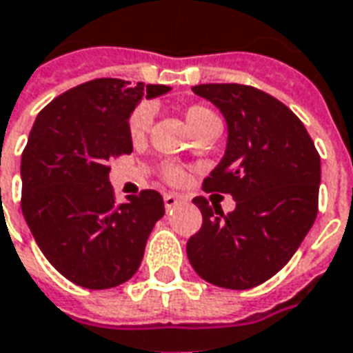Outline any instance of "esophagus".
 <instances>
[{"label":"esophagus","instance_id":"1","mask_svg":"<svg viewBox=\"0 0 353 353\" xmlns=\"http://www.w3.org/2000/svg\"><path fill=\"white\" fill-rule=\"evenodd\" d=\"M163 201H165V209H167V211H171V209H174L176 205L181 203L182 197L176 196V194H165Z\"/></svg>","mask_w":353,"mask_h":353}]
</instances>
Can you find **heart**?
<instances>
[{"mask_svg":"<svg viewBox=\"0 0 353 353\" xmlns=\"http://www.w3.org/2000/svg\"><path fill=\"white\" fill-rule=\"evenodd\" d=\"M184 117H186V123L190 125V129L196 132V137L199 132L209 131V129H221V119L216 116V112L209 108L207 104H192L188 108L184 110ZM154 119V108L148 102H141L137 108L132 110L131 116H129V123H127V131H129V139L132 142L142 141L148 132L150 125ZM161 174L169 182H179L184 176V171L176 165L167 163L161 169Z\"/></svg>","mask_w":353,"mask_h":353,"instance_id":"b5f03b06","label":"heart"}]
</instances>
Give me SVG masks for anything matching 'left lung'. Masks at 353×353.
<instances>
[{
  "label": "left lung",
  "mask_w": 353,
  "mask_h": 353,
  "mask_svg": "<svg viewBox=\"0 0 353 353\" xmlns=\"http://www.w3.org/2000/svg\"><path fill=\"white\" fill-rule=\"evenodd\" d=\"M192 91L221 108L228 123L226 154L201 188L230 194L236 209L222 214L207 197H194L203 224L186 243L188 261L216 287L251 289L291 261L316 221L319 154L296 114L268 92L241 83Z\"/></svg>",
  "instance_id": "8db88e82"
}]
</instances>
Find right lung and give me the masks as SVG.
<instances>
[{
	"instance_id": "obj_1",
	"label": "right lung",
	"mask_w": 353,
	"mask_h": 353,
	"mask_svg": "<svg viewBox=\"0 0 353 353\" xmlns=\"http://www.w3.org/2000/svg\"><path fill=\"white\" fill-rule=\"evenodd\" d=\"M167 91L99 77L37 114L22 152V214L45 259L72 283L110 289L141 266L163 197L142 190L116 203L108 161L132 152L127 123L137 102Z\"/></svg>"
}]
</instances>
